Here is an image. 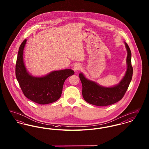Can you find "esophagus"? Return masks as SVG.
<instances>
[{"label": "esophagus", "mask_w": 149, "mask_h": 149, "mask_svg": "<svg viewBox=\"0 0 149 149\" xmlns=\"http://www.w3.org/2000/svg\"><path fill=\"white\" fill-rule=\"evenodd\" d=\"M81 69H82V67H81V66L80 65H79V64H76V65H75L74 66V71H79V70H80Z\"/></svg>", "instance_id": "34e87169"}]
</instances>
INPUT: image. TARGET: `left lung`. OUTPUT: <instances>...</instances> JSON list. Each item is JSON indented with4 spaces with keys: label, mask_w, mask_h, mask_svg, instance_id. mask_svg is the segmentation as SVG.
<instances>
[{
    "label": "left lung",
    "mask_w": 149,
    "mask_h": 149,
    "mask_svg": "<svg viewBox=\"0 0 149 149\" xmlns=\"http://www.w3.org/2000/svg\"><path fill=\"white\" fill-rule=\"evenodd\" d=\"M125 45L127 51V69L125 77L118 85L111 88L103 87L86 79L83 74H79V78L83 86V97L88 103L98 106H107L116 103L123 97L131 81L133 74L131 52L126 42Z\"/></svg>",
    "instance_id": "left-lung-1"
}]
</instances>
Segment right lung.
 I'll return each instance as SVG.
<instances>
[{"instance_id":"1","label":"right lung","mask_w":149,"mask_h":149,"mask_svg":"<svg viewBox=\"0 0 149 149\" xmlns=\"http://www.w3.org/2000/svg\"><path fill=\"white\" fill-rule=\"evenodd\" d=\"M27 40L21 45L15 64V76L26 97L40 104L53 103L59 99L65 80L74 74L71 69L52 72L45 77L36 78L28 73L24 66L23 54Z\"/></svg>"}]
</instances>
